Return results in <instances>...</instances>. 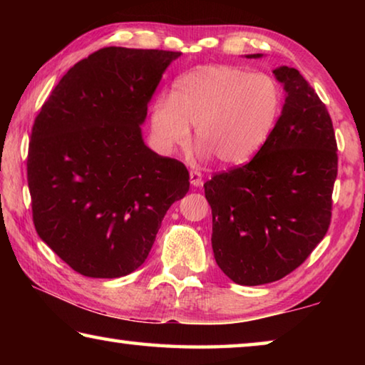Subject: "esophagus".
<instances>
[{"label":"esophagus","instance_id":"34e87169","mask_svg":"<svg viewBox=\"0 0 365 365\" xmlns=\"http://www.w3.org/2000/svg\"><path fill=\"white\" fill-rule=\"evenodd\" d=\"M190 183L193 185V187H200L202 183V175L200 170H191L190 172Z\"/></svg>","mask_w":365,"mask_h":365}]
</instances>
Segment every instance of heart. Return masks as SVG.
<instances>
[{"instance_id": "1", "label": "heart", "mask_w": 365, "mask_h": 365, "mask_svg": "<svg viewBox=\"0 0 365 365\" xmlns=\"http://www.w3.org/2000/svg\"><path fill=\"white\" fill-rule=\"evenodd\" d=\"M280 109L282 88L274 77L238 66H202L177 80L170 100L156 101L151 125L165 151L187 146L190 125H196L201 154L240 165L265 145Z\"/></svg>"}]
</instances>
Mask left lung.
<instances>
[{
	"label": "left lung",
	"mask_w": 365,
	"mask_h": 365,
	"mask_svg": "<svg viewBox=\"0 0 365 365\" xmlns=\"http://www.w3.org/2000/svg\"><path fill=\"white\" fill-rule=\"evenodd\" d=\"M274 73L287 100L269 140L250 163L205 183L215 262L238 285L292 274L331 220L338 148L330 114L299 71L280 66Z\"/></svg>",
	"instance_id": "obj_1"
}]
</instances>
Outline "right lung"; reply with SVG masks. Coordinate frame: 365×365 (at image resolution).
Listing matches in <instances>:
<instances>
[{
	"mask_svg": "<svg viewBox=\"0 0 365 365\" xmlns=\"http://www.w3.org/2000/svg\"><path fill=\"white\" fill-rule=\"evenodd\" d=\"M182 53L108 46L67 71L35 117L27 182L36 233L78 274L138 269L188 193L180 160L143 143L148 103Z\"/></svg>",
	"mask_w": 365,
	"mask_h": 365,
	"instance_id": "obj_1",
	"label": "right lung"
}]
</instances>
